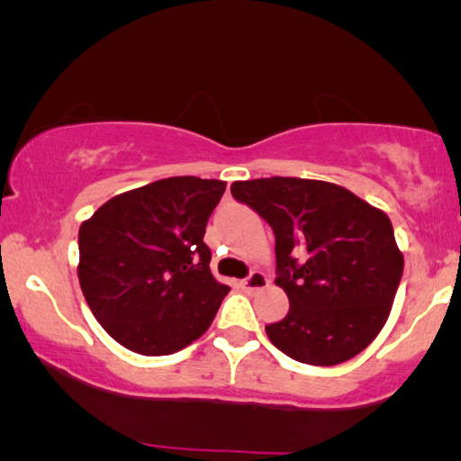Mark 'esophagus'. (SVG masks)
Masks as SVG:
<instances>
[{
    "label": "esophagus",
    "mask_w": 461,
    "mask_h": 461,
    "mask_svg": "<svg viewBox=\"0 0 461 461\" xmlns=\"http://www.w3.org/2000/svg\"><path fill=\"white\" fill-rule=\"evenodd\" d=\"M241 287L245 289V292H260V289L268 287V276L260 273V270H254L248 279L241 281Z\"/></svg>",
    "instance_id": "1"
}]
</instances>
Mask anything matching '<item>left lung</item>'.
<instances>
[{
  "label": "left lung",
  "mask_w": 461,
  "mask_h": 461,
  "mask_svg": "<svg viewBox=\"0 0 461 461\" xmlns=\"http://www.w3.org/2000/svg\"><path fill=\"white\" fill-rule=\"evenodd\" d=\"M230 193L275 232V283L289 312L267 325L270 342L317 367L367 348L386 325L405 267L386 213L325 180L275 176L232 182Z\"/></svg>",
  "instance_id": "1"
}]
</instances>
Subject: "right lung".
<instances>
[{
    "mask_svg": "<svg viewBox=\"0 0 461 461\" xmlns=\"http://www.w3.org/2000/svg\"><path fill=\"white\" fill-rule=\"evenodd\" d=\"M222 180L163 178L106 201L79 226L77 276L104 331L131 352L163 357L210 330L229 287L203 243Z\"/></svg>",
    "mask_w": 461,
    "mask_h": 461,
    "instance_id": "add662e5",
    "label": "right lung"
}]
</instances>
